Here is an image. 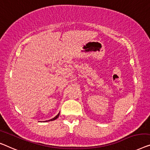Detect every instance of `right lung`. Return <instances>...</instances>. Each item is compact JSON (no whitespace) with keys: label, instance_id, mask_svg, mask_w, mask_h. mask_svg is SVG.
<instances>
[{"label":"right lung","instance_id":"right-lung-1","mask_svg":"<svg viewBox=\"0 0 150 150\" xmlns=\"http://www.w3.org/2000/svg\"><path fill=\"white\" fill-rule=\"evenodd\" d=\"M59 114H58L57 115V116H56L55 117H54L53 118H52V119H51V120H48V121H52V120H55V119H57V118H58V117H59ZM46 122H47V120L46 121Z\"/></svg>","mask_w":150,"mask_h":150}]
</instances>
